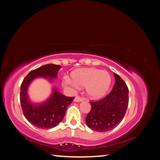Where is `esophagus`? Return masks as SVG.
I'll return each instance as SVG.
<instances>
[{
  "instance_id": "34e87169",
  "label": "esophagus",
  "mask_w": 160,
  "mask_h": 160,
  "mask_svg": "<svg viewBox=\"0 0 160 160\" xmlns=\"http://www.w3.org/2000/svg\"><path fill=\"white\" fill-rule=\"evenodd\" d=\"M74 101H75V102H81V101H83V98H81V97H79V96H76Z\"/></svg>"
}]
</instances>
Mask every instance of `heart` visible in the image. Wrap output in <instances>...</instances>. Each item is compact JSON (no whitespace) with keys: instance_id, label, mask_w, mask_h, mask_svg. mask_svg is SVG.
Segmentation results:
<instances>
[{"instance_id":"obj_1","label":"heart","mask_w":160,"mask_h":160,"mask_svg":"<svg viewBox=\"0 0 160 160\" xmlns=\"http://www.w3.org/2000/svg\"><path fill=\"white\" fill-rule=\"evenodd\" d=\"M71 78L76 85L85 87L87 94L95 99L107 93L111 83V77L108 71L95 68L77 69L71 73ZM65 83L75 85L69 79H66Z\"/></svg>"}]
</instances>
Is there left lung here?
Here are the masks:
<instances>
[{"label": "left lung", "instance_id": "8db88e82", "mask_svg": "<svg viewBox=\"0 0 160 160\" xmlns=\"http://www.w3.org/2000/svg\"><path fill=\"white\" fill-rule=\"evenodd\" d=\"M115 83L112 91L99 101H91V109L85 119L88 126L98 132H106L122 122L129 103V89L121 77L114 73Z\"/></svg>", "mask_w": 160, "mask_h": 160}]
</instances>
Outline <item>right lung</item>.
<instances>
[{
  "mask_svg": "<svg viewBox=\"0 0 160 160\" xmlns=\"http://www.w3.org/2000/svg\"><path fill=\"white\" fill-rule=\"evenodd\" d=\"M61 67L55 64L41 66L31 71L22 82L20 101L22 112L26 119L34 126L41 129H51L57 126L63 119L67 107L75 98L65 96L54 89L50 98L45 103L34 104L28 99L27 89L32 81L42 77L51 81L52 78H57Z\"/></svg>",
  "mask_w": 160,
  "mask_h": 160,
  "instance_id": "right-lung-1",
  "label": "right lung"
}]
</instances>
